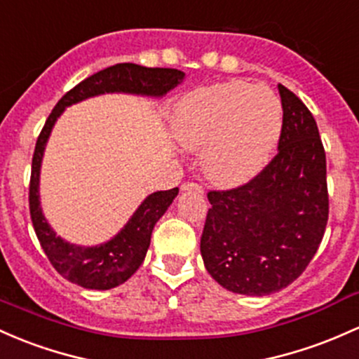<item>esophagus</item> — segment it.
I'll return each mask as SVG.
<instances>
[{"instance_id":"esophagus-1","label":"esophagus","mask_w":359,"mask_h":359,"mask_svg":"<svg viewBox=\"0 0 359 359\" xmlns=\"http://www.w3.org/2000/svg\"><path fill=\"white\" fill-rule=\"evenodd\" d=\"M182 191H196V192H201V194H203V186H201V184H198V182H184L182 184Z\"/></svg>"}]
</instances>
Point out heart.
Returning <instances> with one entry per match:
<instances>
[{
    "label": "heart",
    "instance_id": "obj_1",
    "mask_svg": "<svg viewBox=\"0 0 359 359\" xmlns=\"http://www.w3.org/2000/svg\"><path fill=\"white\" fill-rule=\"evenodd\" d=\"M283 129L281 100L271 88L243 80L198 88L179 102L177 140L202 149L201 165L218 186H238L269 163Z\"/></svg>",
    "mask_w": 359,
    "mask_h": 359
}]
</instances>
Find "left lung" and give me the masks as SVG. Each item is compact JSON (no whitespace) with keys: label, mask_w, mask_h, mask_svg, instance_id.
<instances>
[{"label":"left lung","mask_w":359,"mask_h":359,"mask_svg":"<svg viewBox=\"0 0 359 359\" xmlns=\"http://www.w3.org/2000/svg\"><path fill=\"white\" fill-rule=\"evenodd\" d=\"M283 129L278 153L254 179L210 191L201 235L208 273L228 291L264 297L306 269L329 219L325 149L306 105L278 85Z\"/></svg>","instance_id":"8db88e82"}]
</instances>
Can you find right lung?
Returning a JSON list of instances; mask_svg holds the SVG:
<instances>
[{"label":"right lung","mask_w":359,"mask_h":359,"mask_svg":"<svg viewBox=\"0 0 359 359\" xmlns=\"http://www.w3.org/2000/svg\"><path fill=\"white\" fill-rule=\"evenodd\" d=\"M184 80V73L172 68H144L133 62L109 66L85 78L66 92L47 117L35 143L29 186V206L35 235L54 269L68 281L88 290H110L128 281L144 261L156 222L179 194V187L153 192L137 208L133 218L107 243L98 247H78L56 237L42 215L39 203V173L47 137L65 107L100 93L124 92L161 97Z\"/></svg>","instance_id":"1"}]
</instances>
